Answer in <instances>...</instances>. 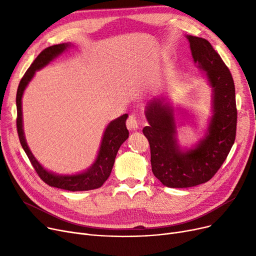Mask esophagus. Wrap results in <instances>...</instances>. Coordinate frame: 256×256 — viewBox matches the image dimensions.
<instances>
[{
	"instance_id": "1",
	"label": "esophagus",
	"mask_w": 256,
	"mask_h": 256,
	"mask_svg": "<svg viewBox=\"0 0 256 256\" xmlns=\"http://www.w3.org/2000/svg\"><path fill=\"white\" fill-rule=\"evenodd\" d=\"M126 126L130 130H136L139 128L138 119L135 115H130L126 120Z\"/></svg>"
}]
</instances>
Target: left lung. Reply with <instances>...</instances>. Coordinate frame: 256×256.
<instances>
[{"mask_svg":"<svg viewBox=\"0 0 256 256\" xmlns=\"http://www.w3.org/2000/svg\"><path fill=\"white\" fill-rule=\"evenodd\" d=\"M186 38L194 62L212 87V116L206 135L193 148L182 150L173 108L162 96L147 104L145 116L150 126L143 134L150 145L152 170L168 188H190L208 182L230 154L236 132V89L230 70L206 39L191 35Z\"/></svg>","mask_w":256,"mask_h":256,"instance_id":"8db88e82","label":"left lung"}]
</instances>
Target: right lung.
Wrapping results in <instances>:
<instances>
[{"label":"right lung","instance_id":"right-lung-1","mask_svg":"<svg viewBox=\"0 0 256 256\" xmlns=\"http://www.w3.org/2000/svg\"><path fill=\"white\" fill-rule=\"evenodd\" d=\"M70 46V44H61L44 48L37 56L28 70L26 72V74L22 78L16 92V128L20 142L39 178L50 186L76 192L98 189L110 176L119 147L128 138V130L126 126V121L128 115L124 114L122 116L118 117L108 124L104 132L98 156L96 160H94V163L86 171L82 173L72 174V176H59V174L50 172L40 165V163L31 152L24 138L22 111V94L26 87L28 86L29 82L33 78L36 70L44 68L46 65H48L52 60H54L59 55H61Z\"/></svg>","mask_w":256,"mask_h":256}]
</instances>
